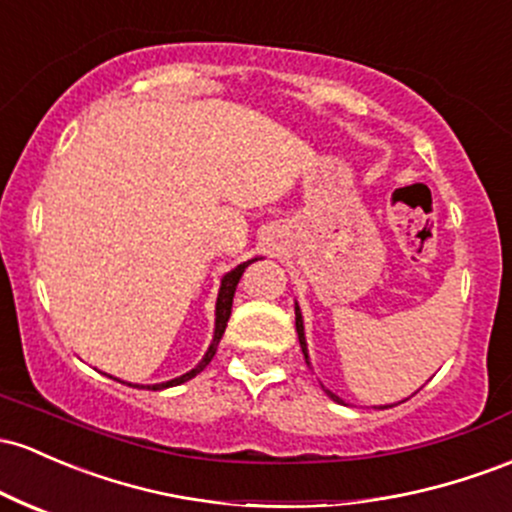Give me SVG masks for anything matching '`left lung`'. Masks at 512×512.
Here are the masks:
<instances>
[{"label": "left lung", "mask_w": 512, "mask_h": 512, "mask_svg": "<svg viewBox=\"0 0 512 512\" xmlns=\"http://www.w3.org/2000/svg\"><path fill=\"white\" fill-rule=\"evenodd\" d=\"M296 333H299V342H301V350H303V357H306V362H308V350H306V338H303V320H301V311H299V306H296ZM328 393L330 398H333V401H338V403H342L338 396H335L333 391H325ZM386 408V406H384Z\"/></svg>", "instance_id": "1"}]
</instances>
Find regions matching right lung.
Returning <instances> with one entry per match:
<instances>
[{
  "label": "right lung",
  "instance_id": "1",
  "mask_svg": "<svg viewBox=\"0 0 512 512\" xmlns=\"http://www.w3.org/2000/svg\"><path fill=\"white\" fill-rule=\"evenodd\" d=\"M250 262H255V260H247V262H243V265H238V267H235V269H230V272L226 274V277L221 279V291H218V301H216V330H213V342H211L209 352H206V355H204V359H201V362L196 364V367L192 369V372H187V374L177 376V379H172V381H165V384H155V386H153L155 391H160V389H167V386H177V384H184V381H189V379H192V376H196V374H199V372H204V369H206V364L211 362L213 355H216V350H218V342H221L223 333H226V325H228V318H230V308H233L235 286H238L240 277H243L245 267L250 265Z\"/></svg>",
  "mask_w": 512,
  "mask_h": 512
}]
</instances>
